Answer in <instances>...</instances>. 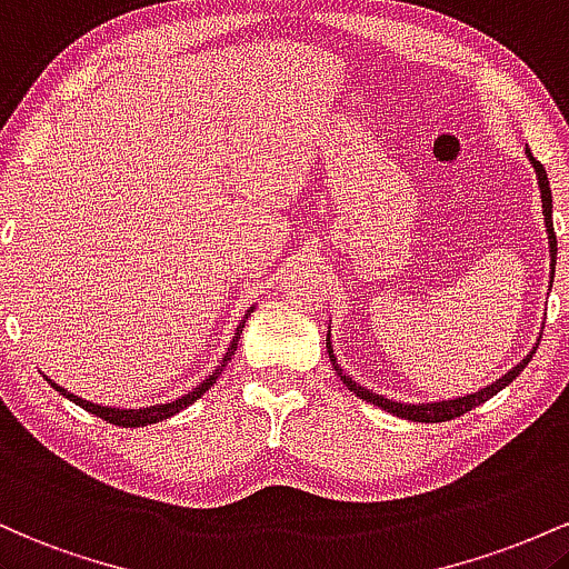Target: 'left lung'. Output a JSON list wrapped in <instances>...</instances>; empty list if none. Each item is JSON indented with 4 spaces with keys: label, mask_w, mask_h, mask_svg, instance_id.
Instances as JSON below:
<instances>
[{
    "label": "left lung",
    "mask_w": 569,
    "mask_h": 569,
    "mask_svg": "<svg viewBox=\"0 0 569 569\" xmlns=\"http://www.w3.org/2000/svg\"><path fill=\"white\" fill-rule=\"evenodd\" d=\"M527 152H529V150H527ZM529 161H532V166H535V174H538V184H540L542 217H546L548 247H551V273H553V266H557V233H553V217H551V209H553V203H551V188H548V174H546V169H542V163H540V161H535L532 152H529ZM328 355H330V362H333L336 373L341 376L343 385H347V387H349V392H355L357 398L368 400V403L379 406L381 411L395 413V417L411 419V422H449V419L462 417V413L473 411L476 406H481L483 400H489V398H491V395H497V392H500V389H506V387L510 385V381H513L516 376H519L521 370L527 368V362L532 360L535 349L525 357V360L519 362V366L510 368L506 376H500V379H497L495 385H489V387L478 389V392H473V395H465V398L440 400V403H419V406H411V403H398V400H387L385 395H376L373 389H366L362 385H357V381L349 379V376L343 373V370H341V366H338V362H336V357H333V347H330V333H328Z\"/></svg>",
    "instance_id": "obj_1"
}]
</instances>
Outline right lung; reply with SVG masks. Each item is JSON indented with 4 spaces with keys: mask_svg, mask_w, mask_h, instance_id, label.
Returning a JSON list of instances; mask_svg holds the SVG:
<instances>
[{
    "mask_svg": "<svg viewBox=\"0 0 569 569\" xmlns=\"http://www.w3.org/2000/svg\"><path fill=\"white\" fill-rule=\"evenodd\" d=\"M252 309H254V306H250V311H252ZM250 311H247V315H250ZM247 315H244V319H241V322H239V328H236V333H233V341H231V347H228V352L222 355L220 366H217V368L212 370V376H209V379H203L199 387H193V389H190L188 395H182V398L171 400V403L150 406V408H110V406H99V403H91V400H82V398H78V395L67 392V389L56 385V381H50L48 376H44V379H48V385L53 387L56 392H59V395H63V398H67V400H72V403H78L80 408H86L88 413H96V417H101V419H104V422H110V425H118V427H144V425H156V422H163V419H169V417H174V413H180L182 408H188L190 403H196V400H199L201 395L207 392V389L214 385V381H217V376L222 373V368L228 366V360H231L233 352H236V343H239V336H241V328H244V322H247Z\"/></svg>",
    "mask_w": 569,
    "mask_h": 569,
    "instance_id": "1",
    "label": "right lung"
}]
</instances>
